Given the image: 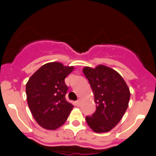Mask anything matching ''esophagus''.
<instances>
[{
	"label": "esophagus",
	"mask_w": 156,
	"mask_h": 156,
	"mask_svg": "<svg viewBox=\"0 0 156 156\" xmlns=\"http://www.w3.org/2000/svg\"><path fill=\"white\" fill-rule=\"evenodd\" d=\"M80 103H81L80 100H77L76 101V104L77 106H80Z\"/></svg>",
	"instance_id": "obj_1"
}]
</instances>
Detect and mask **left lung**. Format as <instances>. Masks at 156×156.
<instances>
[{"label":"left lung","mask_w":156,"mask_h":156,"mask_svg":"<svg viewBox=\"0 0 156 156\" xmlns=\"http://www.w3.org/2000/svg\"><path fill=\"white\" fill-rule=\"evenodd\" d=\"M83 72L90 83L96 103V111L87 116L88 126L96 133L113 129L124 115L130 92L122 77L113 69L99 65L84 67Z\"/></svg>","instance_id":"8db88e82"}]
</instances>
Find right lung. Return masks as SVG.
Segmentation results:
<instances>
[{
	"label": "right lung",
	"mask_w": 156,
	"mask_h": 156,
	"mask_svg": "<svg viewBox=\"0 0 156 156\" xmlns=\"http://www.w3.org/2000/svg\"><path fill=\"white\" fill-rule=\"evenodd\" d=\"M57 62L42 66L26 85L27 103L37 122L46 129H56L65 123L73 105L66 99L68 87L65 78L73 70Z\"/></svg>",
	"instance_id": "obj_1"
}]
</instances>
